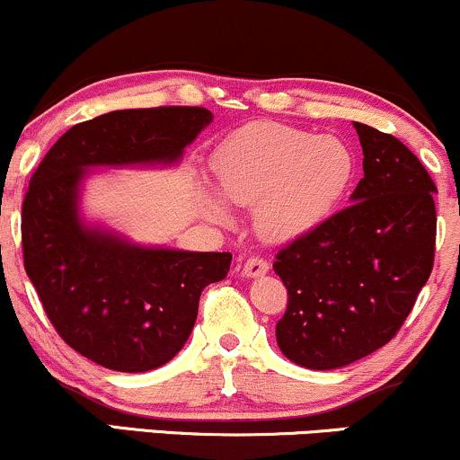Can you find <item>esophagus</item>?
I'll list each match as a JSON object with an SVG mask.
<instances>
[{
  "mask_svg": "<svg viewBox=\"0 0 460 460\" xmlns=\"http://www.w3.org/2000/svg\"><path fill=\"white\" fill-rule=\"evenodd\" d=\"M270 270V263L261 257H251L246 259V263L242 265V276L246 279H257V276H263Z\"/></svg>",
  "mask_w": 460,
  "mask_h": 460,
  "instance_id": "esophagus-1",
  "label": "esophagus"
}]
</instances>
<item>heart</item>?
Returning a JSON list of instances; mask_svg holds the SVG:
<instances>
[{"label":"heart","instance_id":"1","mask_svg":"<svg viewBox=\"0 0 460 460\" xmlns=\"http://www.w3.org/2000/svg\"><path fill=\"white\" fill-rule=\"evenodd\" d=\"M353 171L356 160L341 139L274 121L234 132L214 154L220 195L254 206V226L274 242L296 240L323 223L345 197ZM201 206L212 220L229 218L212 195H203Z\"/></svg>","mask_w":460,"mask_h":460}]
</instances>
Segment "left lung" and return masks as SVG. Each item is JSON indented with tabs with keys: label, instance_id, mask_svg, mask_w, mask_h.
Wrapping results in <instances>:
<instances>
[{
	"label": "left lung",
	"instance_id": "obj_1",
	"mask_svg": "<svg viewBox=\"0 0 460 460\" xmlns=\"http://www.w3.org/2000/svg\"><path fill=\"white\" fill-rule=\"evenodd\" d=\"M364 177L351 206L279 251L289 304L276 342L291 362L332 370L377 351L401 330L435 257L437 188L396 137L353 121Z\"/></svg>",
	"mask_w": 460,
	"mask_h": 460
}]
</instances>
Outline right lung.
I'll return each instance as SVG.
<instances>
[{
	"instance_id": "right-lung-1",
	"label": "right lung",
	"mask_w": 460,
	"mask_h": 460,
	"mask_svg": "<svg viewBox=\"0 0 460 460\" xmlns=\"http://www.w3.org/2000/svg\"><path fill=\"white\" fill-rule=\"evenodd\" d=\"M214 115L203 107L111 111L72 128L38 164L23 201V261L44 313L75 351L104 368L146 373L184 347L199 297L231 252L141 246L81 216L96 167L180 163Z\"/></svg>"
}]
</instances>
